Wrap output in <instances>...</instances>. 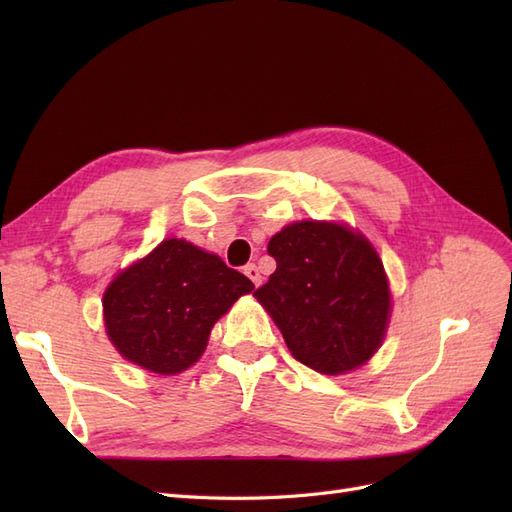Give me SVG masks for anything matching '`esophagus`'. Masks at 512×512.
Listing matches in <instances>:
<instances>
[{
	"label": "esophagus",
	"mask_w": 512,
	"mask_h": 512,
	"mask_svg": "<svg viewBox=\"0 0 512 512\" xmlns=\"http://www.w3.org/2000/svg\"><path fill=\"white\" fill-rule=\"evenodd\" d=\"M243 273L250 277V280L254 282V286H260L262 284V275H260V271H258V267L254 265V262H250V265H247L245 269H243Z\"/></svg>",
	"instance_id": "obj_1"
}]
</instances>
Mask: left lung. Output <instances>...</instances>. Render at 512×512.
Listing matches in <instances>:
<instances>
[{"mask_svg":"<svg viewBox=\"0 0 512 512\" xmlns=\"http://www.w3.org/2000/svg\"><path fill=\"white\" fill-rule=\"evenodd\" d=\"M277 269L254 297L292 356L320 374H346L382 346L391 316L382 260L361 232L305 220L271 237Z\"/></svg>","mask_w":512,"mask_h":512,"instance_id":"8db88e82","label":"left lung"}]
</instances>
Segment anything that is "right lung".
Here are the masks:
<instances>
[{
	"label": "right lung",
	"instance_id": "right-lung-1",
	"mask_svg": "<svg viewBox=\"0 0 512 512\" xmlns=\"http://www.w3.org/2000/svg\"><path fill=\"white\" fill-rule=\"evenodd\" d=\"M254 284L183 239H166L104 292V324L117 352L173 376L203 356L213 324Z\"/></svg>",
	"mask_w": 512,
	"mask_h": 512
}]
</instances>
